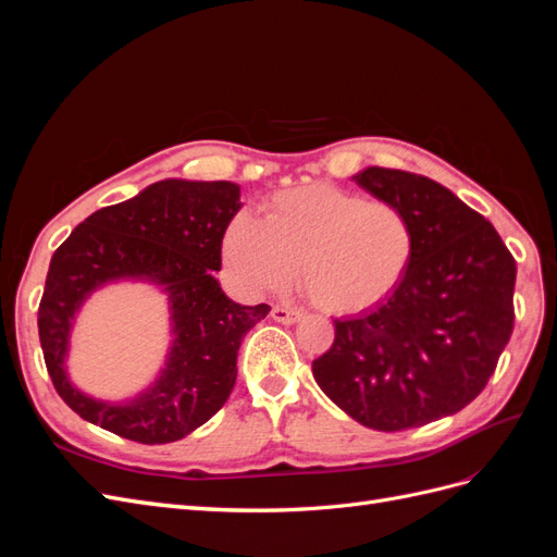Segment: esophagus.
<instances>
[{
	"label": "esophagus",
	"instance_id": "esophagus-1",
	"mask_svg": "<svg viewBox=\"0 0 557 557\" xmlns=\"http://www.w3.org/2000/svg\"><path fill=\"white\" fill-rule=\"evenodd\" d=\"M301 315H305V313L297 311V309H288V307H274L272 309V318L276 320V323H283V325L299 323Z\"/></svg>",
	"mask_w": 557,
	"mask_h": 557
}]
</instances>
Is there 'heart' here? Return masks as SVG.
<instances>
[{
	"label": "heart",
	"mask_w": 557,
	"mask_h": 557,
	"mask_svg": "<svg viewBox=\"0 0 557 557\" xmlns=\"http://www.w3.org/2000/svg\"><path fill=\"white\" fill-rule=\"evenodd\" d=\"M413 256L409 215L391 201L313 183L264 205V221L237 213L223 232V260L246 295L299 285L315 307L358 313L379 305L404 278Z\"/></svg>",
	"instance_id": "obj_1"
}]
</instances>
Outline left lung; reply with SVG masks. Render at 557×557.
I'll use <instances>...</instances> for the list:
<instances>
[{
  "mask_svg": "<svg viewBox=\"0 0 557 557\" xmlns=\"http://www.w3.org/2000/svg\"><path fill=\"white\" fill-rule=\"evenodd\" d=\"M352 181L409 215L413 256L391 297L334 320L313 379L360 425L401 432L458 413L493 376L513 332L516 260L442 183L385 166Z\"/></svg>",
  "mask_w": 557,
  "mask_h": 557,
  "instance_id": "obj_1",
  "label": "left lung"
}]
</instances>
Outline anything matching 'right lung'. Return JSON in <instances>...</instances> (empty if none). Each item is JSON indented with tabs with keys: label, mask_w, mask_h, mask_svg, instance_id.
Listing matches in <instances>:
<instances>
[{
	"label": "right lung",
	"mask_w": 557,
	"mask_h": 557,
	"mask_svg": "<svg viewBox=\"0 0 557 557\" xmlns=\"http://www.w3.org/2000/svg\"><path fill=\"white\" fill-rule=\"evenodd\" d=\"M239 197L232 181L164 178L88 215L53 252L39 339L58 395L83 420L139 444H170L205 425L227 401L244 336L272 311L237 305L215 278L223 232L242 209ZM123 280L156 284L168 295L173 339L154 383L111 403L76 388L65 358L82 305Z\"/></svg>",
	"instance_id": "1"
}]
</instances>
